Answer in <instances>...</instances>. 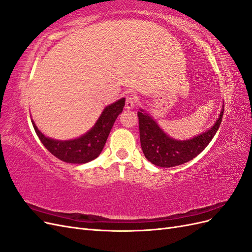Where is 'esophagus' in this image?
I'll list each match as a JSON object with an SVG mask.
<instances>
[{"label":"esophagus","instance_id":"esophagus-1","mask_svg":"<svg viewBox=\"0 0 252 252\" xmlns=\"http://www.w3.org/2000/svg\"><path fill=\"white\" fill-rule=\"evenodd\" d=\"M135 96L133 94L130 95H127L126 96V103H125V107L126 109H132L134 106H135Z\"/></svg>","mask_w":252,"mask_h":252}]
</instances>
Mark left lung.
I'll list each match as a JSON object with an SVG mask.
<instances>
[{
	"instance_id": "8db88e82",
	"label": "left lung",
	"mask_w": 252,
	"mask_h": 252,
	"mask_svg": "<svg viewBox=\"0 0 252 252\" xmlns=\"http://www.w3.org/2000/svg\"><path fill=\"white\" fill-rule=\"evenodd\" d=\"M223 109L220 117L211 128L193 139L187 141H178L167 135L156 121L141 109L138 112L140 140L144 156L149 162L159 167H174L189 162L199 156L207 147L222 122Z\"/></svg>"
}]
</instances>
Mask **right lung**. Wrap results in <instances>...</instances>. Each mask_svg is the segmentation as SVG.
Instances as JSON below:
<instances>
[{
  "label": "right lung",
  "instance_id": "right-lung-1",
  "mask_svg": "<svg viewBox=\"0 0 252 252\" xmlns=\"http://www.w3.org/2000/svg\"><path fill=\"white\" fill-rule=\"evenodd\" d=\"M125 98L106 107L88 132L78 139L59 141L45 136L32 122L33 128L40 141L51 155L66 163L85 164L100 156L107 141L111 128L119 114L123 111Z\"/></svg>",
  "mask_w": 252,
  "mask_h": 252
}]
</instances>
